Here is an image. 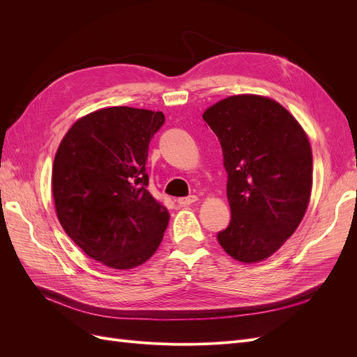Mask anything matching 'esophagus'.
Returning a JSON list of instances; mask_svg holds the SVG:
<instances>
[{
  "label": "esophagus",
  "instance_id": "1",
  "mask_svg": "<svg viewBox=\"0 0 357 357\" xmlns=\"http://www.w3.org/2000/svg\"><path fill=\"white\" fill-rule=\"evenodd\" d=\"M198 198L195 195H190V197H186V198H178L177 202L181 205V207H188V205L197 202Z\"/></svg>",
  "mask_w": 357,
  "mask_h": 357
}]
</instances>
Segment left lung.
<instances>
[{
    "instance_id": "left-lung-1",
    "label": "left lung",
    "mask_w": 357,
    "mask_h": 357,
    "mask_svg": "<svg viewBox=\"0 0 357 357\" xmlns=\"http://www.w3.org/2000/svg\"><path fill=\"white\" fill-rule=\"evenodd\" d=\"M202 119L219 138L228 172L231 223L218 240L235 261L262 262L296 231L308 208L310 139L294 114L262 95L228 96Z\"/></svg>"
}]
</instances>
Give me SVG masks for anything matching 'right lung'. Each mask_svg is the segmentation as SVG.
<instances>
[{"label":"right lung","instance_id":"right-lung-1","mask_svg":"<svg viewBox=\"0 0 357 357\" xmlns=\"http://www.w3.org/2000/svg\"><path fill=\"white\" fill-rule=\"evenodd\" d=\"M162 112L107 107L75 121L58 147L52 193L61 226L95 261L131 269L153 256L169 222L147 190L150 138Z\"/></svg>","mask_w":357,"mask_h":357}]
</instances>
